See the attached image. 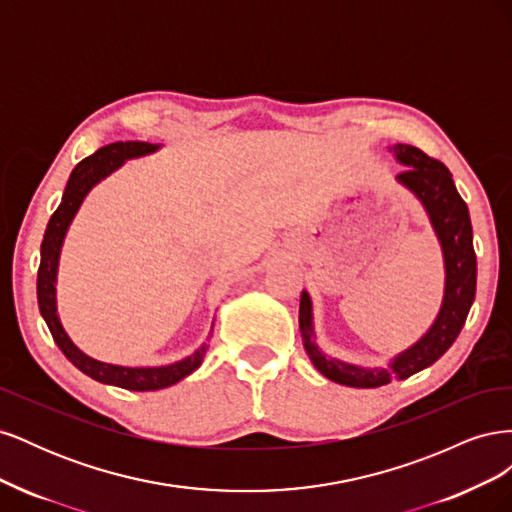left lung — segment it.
<instances>
[{
  "mask_svg": "<svg viewBox=\"0 0 512 512\" xmlns=\"http://www.w3.org/2000/svg\"><path fill=\"white\" fill-rule=\"evenodd\" d=\"M399 164L406 168L395 177L408 188L425 207L431 226L436 230L444 254V299L442 307L429 327V331L399 352L389 367H359L339 359H331L314 342V316L312 299L303 290L299 305V329L309 361L329 380L354 386V389H376L391 380H406L416 371L436 363L440 356L453 346L476 294V254L472 243V222L468 205L459 196L451 170L440 160L429 158L427 153L412 145H393Z\"/></svg>",
  "mask_w": 512,
  "mask_h": 512,
  "instance_id": "obj_1",
  "label": "left lung"
}]
</instances>
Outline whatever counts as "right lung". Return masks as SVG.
I'll return each mask as SVG.
<instances>
[{
  "label": "right lung",
  "mask_w": 512,
  "mask_h": 512,
  "mask_svg": "<svg viewBox=\"0 0 512 512\" xmlns=\"http://www.w3.org/2000/svg\"><path fill=\"white\" fill-rule=\"evenodd\" d=\"M158 149L160 145L141 143V141H126V143L119 141L98 149L94 156H89L83 162L76 164V168L72 170V175L68 179L66 192L61 196V203L57 211L51 215L49 226L44 230V239L40 245L38 307L46 327H49L55 339V344L59 346L61 352L66 354V359L74 367H79L85 376L94 378L102 384H113V386H119V389H128V391H158V389H166L170 384H177L179 380L190 376L192 371L200 367V363L205 359L207 344L194 350L190 356H185V359L170 365H162V367H123V365H111V363L91 359V356H87L83 350L74 346L64 327H61V320L57 314V290H55L57 267H59V254H61V245H64V239H66V232L85 196L89 194V190L94 188L96 183H100L104 177L111 175L113 170H117L126 160L147 156V153H153Z\"/></svg>",
  "instance_id": "obj_1"
}]
</instances>
